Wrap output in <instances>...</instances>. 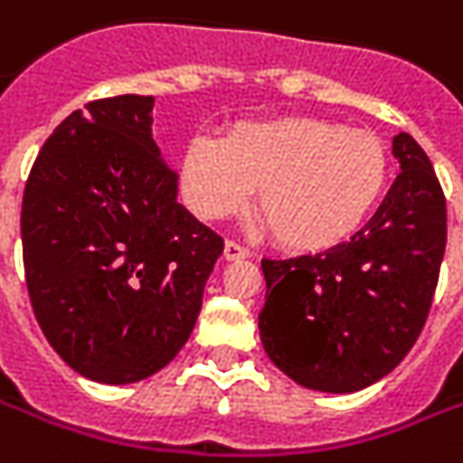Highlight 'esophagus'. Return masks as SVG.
I'll use <instances>...</instances> for the list:
<instances>
[{
  "mask_svg": "<svg viewBox=\"0 0 463 463\" xmlns=\"http://www.w3.org/2000/svg\"><path fill=\"white\" fill-rule=\"evenodd\" d=\"M248 256H250V248H246L243 243H238V241L225 243V259L228 261H238V259H248Z\"/></svg>",
  "mask_w": 463,
  "mask_h": 463,
  "instance_id": "1",
  "label": "esophagus"
}]
</instances>
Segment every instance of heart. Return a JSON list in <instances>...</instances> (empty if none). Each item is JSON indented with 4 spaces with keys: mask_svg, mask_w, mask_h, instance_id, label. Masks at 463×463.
Here are the masks:
<instances>
[{
    "mask_svg": "<svg viewBox=\"0 0 463 463\" xmlns=\"http://www.w3.org/2000/svg\"><path fill=\"white\" fill-rule=\"evenodd\" d=\"M387 174L379 137L312 118L248 122L228 140L194 136L182 158L184 197L197 215H231L259 189L263 222L295 250L348 238L374 210Z\"/></svg>",
    "mask_w": 463,
    "mask_h": 463,
    "instance_id": "heart-1",
    "label": "heart"
}]
</instances>
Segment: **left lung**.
Here are the masks:
<instances>
[{"label":"left lung","instance_id":"8db88e82","mask_svg":"<svg viewBox=\"0 0 463 463\" xmlns=\"http://www.w3.org/2000/svg\"><path fill=\"white\" fill-rule=\"evenodd\" d=\"M400 164L384 202L351 241L263 259V351L297 384L359 392L387 376L420 335L446 250V197L415 137L392 140Z\"/></svg>","mask_w":463,"mask_h":463}]
</instances>
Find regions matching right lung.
Returning a JSON list of instances; mask_svg holds the SVG:
<instances>
[{"label": "right lung", "mask_w": 463, "mask_h": 463, "mask_svg": "<svg viewBox=\"0 0 463 463\" xmlns=\"http://www.w3.org/2000/svg\"><path fill=\"white\" fill-rule=\"evenodd\" d=\"M153 97L71 112L24 184L23 261L43 335L102 384L156 374L189 341L222 238L176 202Z\"/></svg>", "instance_id": "right-lung-1"}]
</instances>
